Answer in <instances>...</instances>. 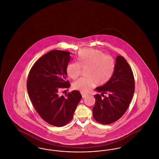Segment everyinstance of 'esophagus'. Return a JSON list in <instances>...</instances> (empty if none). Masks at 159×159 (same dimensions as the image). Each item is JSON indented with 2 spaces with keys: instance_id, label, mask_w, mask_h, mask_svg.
Instances as JSON below:
<instances>
[{
  "instance_id": "obj_1",
  "label": "esophagus",
  "mask_w": 159,
  "mask_h": 159,
  "mask_svg": "<svg viewBox=\"0 0 159 159\" xmlns=\"http://www.w3.org/2000/svg\"><path fill=\"white\" fill-rule=\"evenodd\" d=\"M81 93H82V97L83 98H84L86 96V94L85 93H83V92H81Z\"/></svg>"
}]
</instances>
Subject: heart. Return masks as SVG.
I'll use <instances>...</instances> for the list:
<instances>
[{
  "label": "heart",
  "instance_id": "b5f03b06",
  "mask_svg": "<svg viewBox=\"0 0 159 159\" xmlns=\"http://www.w3.org/2000/svg\"><path fill=\"white\" fill-rule=\"evenodd\" d=\"M81 68H86L84 77L77 80L72 84L74 89L86 93L95 84L102 86L113 77L116 68L113 57L106 55L101 51L84 48L78 52L77 62H73L67 67V73L70 78L75 79L80 73Z\"/></svg>",
  "mask_w": 159,
  "mask_h": 159
}]
</instances>
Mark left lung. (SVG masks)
Segmentation results:
<instances>
[{"mask_svg":"<svg viewBox=\"0 0 159 159\" xmlns=\"http://www.w3.org/2000/svg\"><path fill=\"white\" fill-rule=\"evenodd\" d=\"M95 90L101 95H94L96 99L92 108L94 119L102 125H108L121 118L126 111L135 91L134 74L123 57H117L111 79ZM104 94L107 96H104Z\"/></svg>","mask_w":159,"mask_h":159,"instance_id":"left-lung-1","label":"left lung"}]
</instances>
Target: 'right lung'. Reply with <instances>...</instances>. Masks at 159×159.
I'll return each instance as SVG.
<instances>
[{"label": "right lung", "instance_id": "right-lung-1", "mask_svg": "<svg viewBox=\"0 0 159 159\" xmlns=\"http://www.w3.org/2000/svg\"><path fill=\"white\" fill-rule=\"evenodd\" d=\"M70 52L53 50L40 58L29 72L27 89L32 104L41 118L49 124L61 127L73 119L82 98L78 91L60 96L62 89L70 86L66 80Z\"/></svg>", "mask_w": 159, "mask_h": 159}]
</instances>
